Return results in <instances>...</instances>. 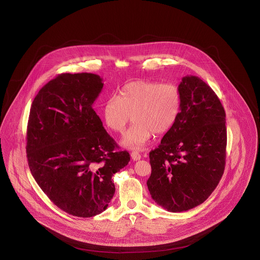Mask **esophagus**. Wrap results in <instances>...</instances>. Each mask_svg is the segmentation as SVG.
Segmentation results:
<instances>
[{"label":"esophagus","mask_w":260,"mask_h":260,"mask_svg":"<svg viewBox=\"0 0 260 260\" xmlns=\"http://www.w3.org/2000/svg\"><path fill=\"white\" fill-rule=\"evenodd\" d=\"M131 156H132V158H133L134 160H139V159L142 158V155H141L139 152H137V151L132 152V153H131Z\"/></svg>","instance_id":"1"}]
</instances>
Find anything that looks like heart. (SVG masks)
<instances>
[{"label":"heart","mask_w":260,"mask_h":260,"mask_svg":"<svg viewBox=\"0 0 260 260\" xmlns=\"http://www.w3.org/2000/svg\"><path fill=\"white\" fill-rule=\"evenodd\" d=\"M182 105L179 87L170 82L137 80L125 84L117 96L109 98L104 105L105 124L116 134H122L131 120L121 145L141 150L153 134L168 132L177 121Z\"/></svg>","instance_id":"b5f03b06"}]
</instances>
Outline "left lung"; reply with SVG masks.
<instances>
[{
  "label": "left lung",
  "instance_id": "8db88e82",
  "mask_svg": "<svg viewBox=\"0 0 260 260\" xmlns=\"http://www.w3.org/2000/svg\"><path fill=\"white\" fill-rule=\"evenodd\" d=\"M182 105L175 124L150 153V194L170 212L202 204L215 190L225 169L227 131L223 105L197 76L179 84Z\"/></svg>",
  "mask_w": 260,
  "mask_h": 260
}]
</instances>
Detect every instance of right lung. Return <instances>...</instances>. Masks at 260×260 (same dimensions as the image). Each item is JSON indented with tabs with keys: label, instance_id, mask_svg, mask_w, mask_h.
<instances>
[{
	"label": "right lung",
	"instance_id": "add662e5",
	"mask_svg": "<svg viewBox=\"0 0 260 260\" xmlns=\"http://www.w3.org/2000/svg\"><path fill=\"white\" fill-rule=\"evenodd\" d=\"M103 87L96 74H59L39 90L29 114L32 176L57 207L77 217L104 212L115 192L112 176L131 159L92 108Z\"/></svg>",
	"mask_w": 260,
	"mask_h": 260
}]
</instances>
